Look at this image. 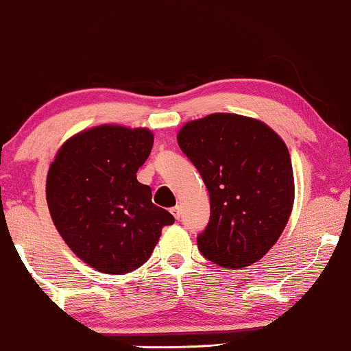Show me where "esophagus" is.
<instances>
[{
  "label": "esophagus",
  "mask_w": 351,
  "mask_h": 351,
  "mask_svg": "<svg viewBox=\"0 0 351 351\" xmlns=\"http://www.w3.org/2000/svg\"><path fill=\"white\" fill-rule=\"evenodd\" d=\"M171 213H172V215H174L176 220H179V218H180V213H182V212H180V207H179V205H176V207H172V208H171Z\"/></svg>",
  "instance_id": "esophagus-1"
}]
</instances>
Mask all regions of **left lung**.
<instances>
[{
  "label": "left lung",
  "mask_w": 351,
  "mask_h": 351,
  "mask_svg": "<svg viewBox=\"0 0 351 351\" xmlns=\"http://www.w3.org/2000/svg\"><path fill=\"white\" fill-rule=\"evenodd\" d=\"M180 149L200 172L210 195V221L197 237L215 265H253L276 245L294 205L287 146L254 118L213 113L185 123Z\"/></svg>",
  "instance_id": "1"
}]
</instances>
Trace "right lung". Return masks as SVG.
Returning <instances> with one entry per match:
<instances>
[{
	"label": "right lung",
	"instance_id": "add662e5",
	"mask_svg": "<svg viewBox=\"0 0 351 351\" xmlns=\"http://www.w3.org/2000/svg\"><path fill=\"white\" fill-rule=\"evenodd\" d=\"M154 136L146 128L101 125L67 139L45 182L57 232L82 261L106 274L143 266L160 232L174 223L152 204L136 172L149 158Z\"/></svg>",
	"mask_w": 351,
	"mask_h": 351
}]
</instances>
